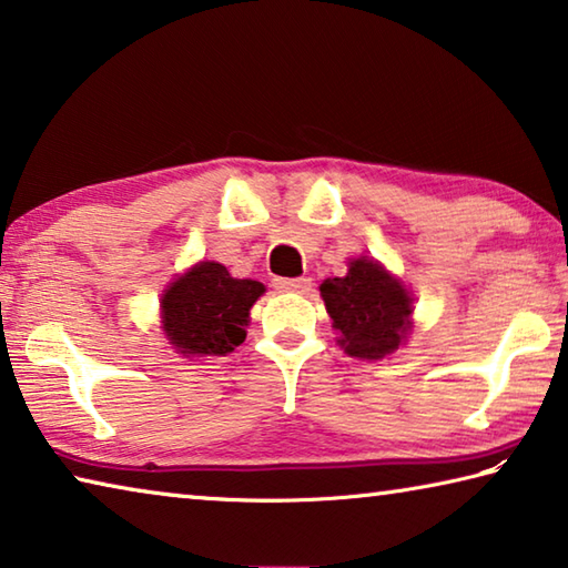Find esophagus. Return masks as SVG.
Wrapping results in <instances>:
<instances>
[{"label": "esophagus", "mask_w": 568, "mask_h": 568, "mask_svg": "<svg viewBox=\"0 0 568 568\" xmlns=\"http://www.w3.org/2000/svg\"><path fill=\"white\" fill-rule=\"evenodd\" d=\"M275 287L285 293H305L311 291V277H275Z\"/></svg>", "instance_id": "1"}]
</instances>
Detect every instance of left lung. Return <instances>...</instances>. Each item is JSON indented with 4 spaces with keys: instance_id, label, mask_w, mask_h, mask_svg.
Here are the masks:
<instances>
[{
    "instance_id": "1",
    "label": "left lung",
    "mask_w": 568,
    "mask_h": 568,
    "mask_svg": "<svg viewBox=\"0 0 568 568\" xmlns=\"http://www.w3.org/2000/svg\"><path fill=\"white\" fill-rule=\"evenodd\" d=\"M321 295L341 333V345L355 358H383L410 328V297L398 281L373 261H353L345 277H328Z\"/></svg>"
}]
</instances>
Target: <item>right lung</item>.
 Segmentation results:
<instances>
[{
	"label": "right lung",
	"instance_id": "obj_1",
	"mask_svg": "<svg viewBox=\"0 0 568 568\" xmlns=\"http://www.w3.org/2000/svg\"><path fill=\"white\" fill-rule=\"evenodd\" d=\"M263 293V283L230 277L225 265H195L162 297L170 343L187 355L233 353L245 341L250 307Z\"/></svg>",
	"mask_w": 568,
	"mask_h": 568
}]
</instances>
